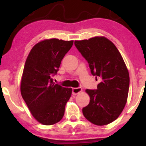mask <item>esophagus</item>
Returning a JSON list of instances; mask_svg holds the SVG:
<instances>
[{"label":"esophagus","mask_w":146,"mask_h":146,"mask_svg":"<svg viewBox=\"0 0 146 146\" xmlns=\"http://www.w3.org/2000/svg\"><path fill=\"white\" fill-rule=\"evenodd\" d=\"M82 91V88H80V87L74 88H72V94L76 95Z\"/></svg>","instance_id":"34e87169"}]
</instances>
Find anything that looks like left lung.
I'll list each match as a JSON object with an SVG mask.
<instances>
[{
	"label": "left lung",
	"instance_id": "obj_1",
	"mask_svg": "<svg viewBox=\"0 0 146 146\" xmlns=\"http://www.w3.org/2000/svg\"><path fill=\"white\" fill-rule=\"evenodd\" d=\"M75 46L88 62L92 74L100 78L97 90L87 89L90 98L82 112L88 120L104 125L115 120L126 104L129 76L115 46L103 36L74 41Z\"/></svg>",
	"mask_w": 146,
	"mask_h": 146
}]
</instances>
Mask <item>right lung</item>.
<instances>
[{"label":"right lung","mask_w":146,"mask_h":146,"mask_svg":"<svg viewBox=\"0 0 146 146\" xmlns=\"http://www.w3.org/2000/svg\"><path fill=\"white\" fill-rule=\"evenodd\" d=\"M73 40L52 38L40 42L30 52L21 80V92L33 117L43 125H52L64 116L71 88L53 82L61 61Z\"/></svg>","instance_id":"1"}]
</instances>
